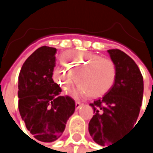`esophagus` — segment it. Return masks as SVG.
<instances>
[{
    "mask_svg": "<svg viewBox=\"0 0 153 153\" xmlns=\"http://www.w3.org/2000/svg\"><path fill=\"white\" fill-rule=\"evenodd\" d=\"M81 105H83V104H81V103H79V102H76V103H75V108H76V110L79 109Z\"/></svg>",
    "mask_w": 153,
    "mask_h": 153,
    "instance_id": "esophagus-1",
    "label": "esophagus"
}]
</instances>
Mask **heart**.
<instances>
[{
  "label": "heart",
  "instance_id": "obj_1",
  "mask_svg": "<svg viewBox=\"0 0 153 153\" xmlns=\"http://www.w3.org/2000/svg\"><path fill=\"white\" fill-rule=\"evenodd\" d=\"M62 62L65 67H56L52 79L65 92L71 89L78 78V82L85 89L80 88L75 96L86 94L87 91L88 97H99L115 82L117 67L110 58L89 52L67 51L62 56Z\"/></svg>",
  "mask_w": 153,
  "mask_h": 153
}]
</instances>
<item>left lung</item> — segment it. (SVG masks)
<instances>
[{
    "mask_svg": "<svg viewBox=\"0 0 153 153\" xmlns=\"http://www.w3.org/2000/svg\"><path fill=\"white\" fill-rule=\"evenodd\" d=\"M107 52L117 67L116 79L103 97L90 104L95 115L88 123V132L97 143L108 147L137 122L143 101V79L129 56L120 49Z\"/></svg>",
    "mask_w": 153,
    "mask_h": 153,
    "instance_id": "left-lung-1",
    "label": "left lung"
}]
</instances>
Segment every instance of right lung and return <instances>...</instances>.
Here are the masks:
<instances>
[{
  "label": "right lung",
  "instance_id": "right-lung-1",
  "mask_svg": "<svg viewBox=\"0 0 153 153\" xmlns=\"http://www.w3.org/2000/svg\"><path fill=\"white\" fill-rule=\"evenodd\" d=\"M56 53L55 48H39L25 60L18 76L20 116L33 137L43 143L60 137L75 111L74 100L60 96L62 89L52 79Z\"/></svg>",
  "mask_w": 153,
  "mask_h": 153
}]
</instances>
